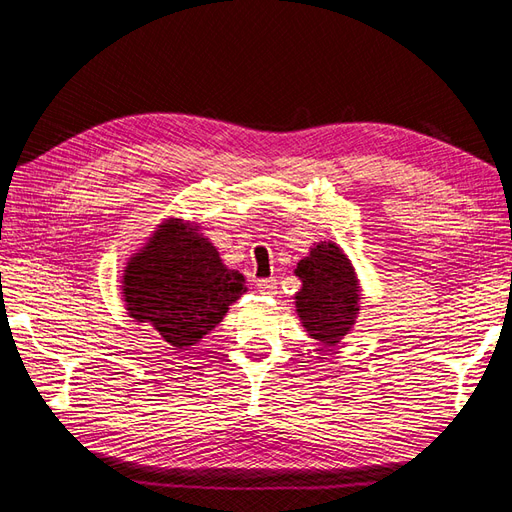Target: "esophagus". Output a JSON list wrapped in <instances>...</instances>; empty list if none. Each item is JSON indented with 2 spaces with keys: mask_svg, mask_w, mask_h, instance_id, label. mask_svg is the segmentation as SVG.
Masks as SVG:
<instances>
[{
  "mask_svg": "<svg viewBox=\"0 0 512 512\" xmlns=\"http://www.w3.org/2000/svg\"><path fill=\"white\" fill-rule=\"evenodd\" d=\"M256 286H258L260 292L275 294V290H277V280H273V277H265V280H258Z\"/></svg>",
  "mask_w": 512,
  "mask_h": 512,
  "instance_id": "obj_1",
  "label": "esophagus"
}]
</instances>
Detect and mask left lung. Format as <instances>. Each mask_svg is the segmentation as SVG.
I'll return each instance as SVG.
<instances>
[{
  "label": "left lung",
  "instance_id": "8db88e82",
  "mask_svg": "<svg viewBox=\"0 0 512 512\" xmlns=\"http://www.w3.org/2000/svg\"><path fill=\"white\" fill-rule=\"evenodd\" d=\"M294 273L303 282L294 297L303 327L324 346H335L359 314V286L350 260L335 243L322 241Z\"/></svg>",
  "mask_w": 512,
  "mask_h": 512
}]
</instances>
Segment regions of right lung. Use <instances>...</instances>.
Here are the masks:
<instances>
[{
    "instance_id": "right-lung-1",
    "label": "right lung",
    "mask_w": 512,
    "mask_h": 512,
    "mask_svg": "<svg viewBox=\"0 0 512 512\" xmlns=\"http://www.w3.org/2000/svg\"><path fill=\"white\" fill-rule=\"evenodd\" d=\"M175 220L132 256L123 297L136 322H151L170 346L188 348L218 327L245 292V277L222 265L215 247Z\"/></svg>"
}]
</instances>
